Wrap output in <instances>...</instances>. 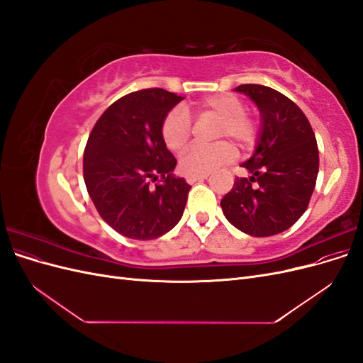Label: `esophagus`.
Instances as JSON below:
<instances>
[{
  "mask_svg": "<svg viewBox=\"0 0 363 363\" xmlns=\"http://www.w3.org/2000/svg\"><path fill=\"white\" fill-rule=\"evenodd\" d=\"M207 179V174L206 175H186V182L189 184H194L196 182H203Z\"/></svg>",
  "mask_w": 363,
  "mask_h": 363,
  "instance_id": "1",
  "label": "esophagus"
}]
</instances>
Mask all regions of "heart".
<instances>
[{
	"label": "heart",
	"instance_id": "obj_1",
	"mask_svg": "<svg viewBox=\"0 0 363 363\" xmlns=\"http://www.w3.org/2000/svg\"><path fill=\"white\" fill-rule=\"evenodd\" d=\"M201 116L219 119L218 139H233L239 147H248L257 138V124L247 115L245 106L240 98L230 94L212 95L203 98L195 104ZM191 119L182 108H174L162 124V136L164 144L175 152L183 151L191 139ZM236 157V150L228 142L213 147L195 145L184 152L180 168L188 175H206L224 167Z\"/></svg>",
	"mask_w": 363,
	"mask_h": 363
}]
</instances>
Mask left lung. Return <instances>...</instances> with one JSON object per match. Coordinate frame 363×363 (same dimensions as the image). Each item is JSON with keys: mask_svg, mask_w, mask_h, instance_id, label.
<instances>
[{"mask_svg": "<svg viewBox=\"0 0 363 363\" xmlns=\"http://www.w3.org/2000/svg\"><path fill=\"white\" fill-rule=\"evenodd\" d=\"M260 113L252 156L221 200L230 224L250 236L279 235L298 221L315 189L320 156L315 133L301 108L288 96L262 84H240Z\"/></svg>", "mask_w": 363, "mask_h": 363, "instance_id": "1", "label": "left lung"}]
</instances>
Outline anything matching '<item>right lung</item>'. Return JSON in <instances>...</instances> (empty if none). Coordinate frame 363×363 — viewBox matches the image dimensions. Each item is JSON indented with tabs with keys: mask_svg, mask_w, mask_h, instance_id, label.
Listing matches in <instances>:
<instances>
[{
	"mask_svg": "<svg viewBox=\"0 0 363 363\" xmlns=\"http://www.w3.org/2000/svg\"><path fill=\"white\" fill-rule=\"evenodd\" d=\"M182 100L159 87L131 92L107 108L87 139V192L100 216L125 238L157 239L183 216L191 186L174 177L177 160L162 136L164 118Z\"/></svg>",
	"mask_w": 363,
	"mask_h": 363,
	"instance_id": "1",
	"label": "right lung"
}]
</instances>
